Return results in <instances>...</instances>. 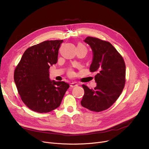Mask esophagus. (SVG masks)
I'll return each mask as SVG.
<instances>
[{"mask_svg":"<svg viewBox=\"0 0 149 149\" xmlns=\"http://www.w3.org/2000/svg\"><path fill=\"white\" fill-rule=\"evenodd\" d=\"M70 85V87L73 88V87H75V86H77V84L76 82H72Z\"/></svg>","mask_w":149,"mask_h":149,"instance_id":"34e87169","label":"esophagus"}]
</instances>
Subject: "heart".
<instances>
[{
	"instance_id": "obj_1",
	"label": "heart",
	"mask_w": 149,
	"mask_h": 149,
	"mask_svg": "<svg viewBox=\"0 0 149 149\" xmlns=\"http://www.w3.org/2000/svg\"><path fill=\"white\" fill-rule=\"evenodd\" d=\"M77 47H82L86 48V47H85V46H84V45H83L82 44H81V43L78 44ZM74 72H73V70L72 69H70L68 71V76H73L74 75Z\"/></svg>"
}]
</instances>
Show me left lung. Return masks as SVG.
Listing matches in <instances>:
<instances>
[{
  "instance_id": "1",
  "label": "left lung",
  "mask_w": 149,
  "mask_h": 149,
  "mask_svg": "<svg viewBox=\"0 0 149 149\" xmlns=\"http://www.w3.org/2000/svg\"><path fill=\"white\" fill-rule=\"evenodd\" d=\"M84 41L93 52L89 70L98 73L94 89L82 85L85 94L81 103L91 111L99 112L111 106L121 94L126 81V66L122 55L110 42L90 36Z\"/></svg>"
}]
</instances>
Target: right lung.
<instances>
[{
  "label": "right lung",
  "mask_w": 149,
  "mask_h": 149,
  "mask_svg": "<svg viewBox=\"0 0 149 149\" xmlns=\"http://www.w3.org/2000/svg\"><path fill=\"white\" fill-rule=\"evenodd\" d=\"M63 40H46L27 48L14 71V81L22 102L31 110L48 113L58 107L69 85L51 81L49 69L58 60Z\"/></svg>",
  "instance_id": "add662e5"
}]
</instances>
